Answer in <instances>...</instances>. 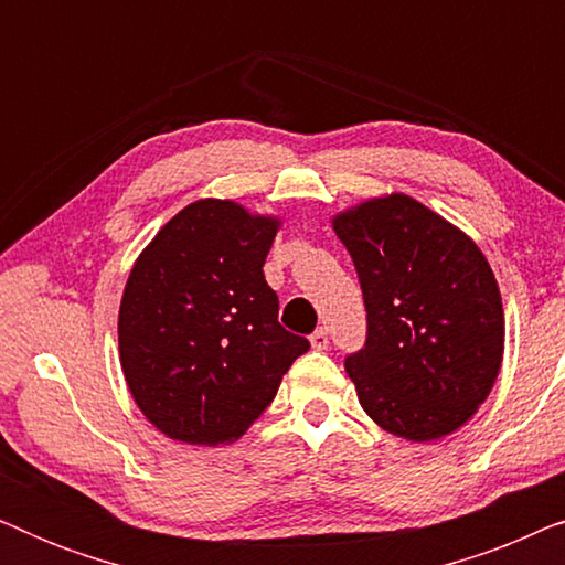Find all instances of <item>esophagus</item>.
Returning a JSON list of instances; mask_svg holds the SVG:
<instances>
[{"label": "esophagus", "mask_w": 565, "mask_h": 565, "mask_svg": "<svg viewBox=\"0 0 565 565\" xmlns=\"http://www.w3.org/2000/svg\"><path fill=\"white\" fill-rule=\"evenodd\" d=\"M311 347H313V350H327V347H329L327 329H316L313 331V334H311Z\"/></svg>", "instance_id": "1"}]
</instances>
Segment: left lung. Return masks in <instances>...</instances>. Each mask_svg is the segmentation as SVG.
Wrapping results in <instances>:
<instances>
[{
  "mask_svg": "<svg viewBox=\"0 0 565 565\" xmlns=\"http://www.w3.org/2000/svg\"><path fill=\"white\" fill-rule=\"evenodd\" d=\"M358 269L365 347L347 354L362 408L391 435L429 443L483 404L504 354V308L481 249L408 195L339 213Z\"/></svg>",
  "mask_w": 565,
  "mask_h": 565,
  "instance_id": "obj_1",
  "label": "left lung"
}]
</instances>
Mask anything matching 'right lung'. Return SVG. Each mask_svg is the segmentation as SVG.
Segmentation results:
<instances>
[{"label":"right lung","instance_id":"obj_1","mask_svg":"<svg viewBox=\"0 0 565 565\" xmlns=\"http://www.w3.org/2000/svg\"><path fill=\"white\" fill-rule=\"evenodd\" d=\"M277 226L231 200H198L130 269L120 365L138 408L167 437L238 439L311 347L280 327V300L262 273Z\"/></svg>","mask_w":565,"mask_h":565}]
</instances>
